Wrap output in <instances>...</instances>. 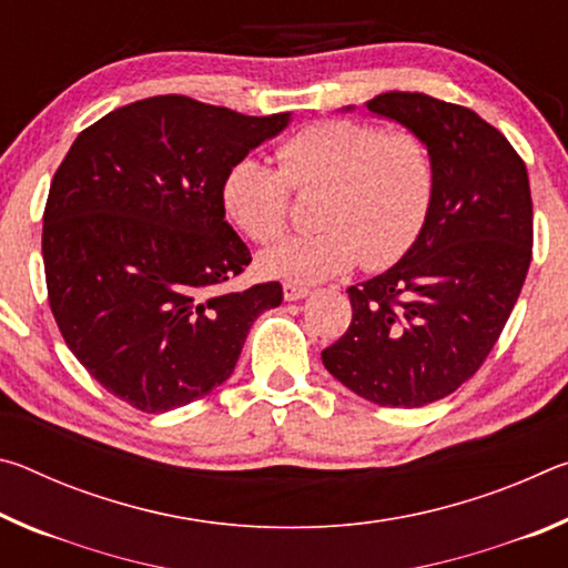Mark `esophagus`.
<instances>
[{
	"label": "esophagus",
	"mask_w": 568,
	"mask_h": 568,
	"mask_svg": "<svg viewBox=\"0 0 568 568\" xmlns=\"http://www.w3.org/2000/svg\"><path fill=\"white\" fill-rule=\"evenodd\" d=\"M313 291L305 285H295V283H283V297L285 301H303V297L311 295Z\"/></svg>",
	"instance_id": "obj_1"
}]
</instances>
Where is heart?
<instances>
[{
  "label": "heart",
  "mask_w": 568,
  "mask_h": 568,
  "mask_svg": "<svg viewBox=\"0 0 568 568\" xmlns=\"http://www.w3.org/2000/svg\"><path fill=\"white\" fill-rule=\"evenodd\" d=\"M277 168L261 158L235 160L223 178V205L261 245L283 237L295 192L321 190L315 225L267 250L261 271L313 285L363 263L383 271L408 253L434 203L436 172L418 134L386 132L355 120L305 124L275 148Z\"/></svg>",
  "instance_id": "1"
}]
</instances>
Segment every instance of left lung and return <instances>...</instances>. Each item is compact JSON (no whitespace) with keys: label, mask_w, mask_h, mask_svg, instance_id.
Here are the masks:
<instances>
[{"label":"left lung","mask_w":568,"mask_h":568,"mask_svg":"<svg viewBox=\"0 0 568 568\" xmlns=\"http://www.w3.org/2000/svg\"><path fill=\"white\" fill-rule=\"evenodd\" d=\"M365 108L426 142L434 203L396 265L348 287L353 321L321 355L361 398L420 408L474 376L501 335L531 265V190L511 142L474 110L423 92Z\"/></svg>","instance_id":"left-lung-1"}]
</instances>
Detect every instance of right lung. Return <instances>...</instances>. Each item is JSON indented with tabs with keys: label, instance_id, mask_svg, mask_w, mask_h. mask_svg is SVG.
I'll list each match as a JSON object with an SVG mask.
<instances>
[{
	"label": "right lung",
	"instance_id": "1",
	"mask_svg": "<svg viewBox=\"0 0 568 568\" xmlns=\"http://www.w3.org/2000/svg\"><path fill=\"white\" fill-rule=\"evenodd\" d=\"M291 112L247 118L182 94L104 114L77 134L44 207L47 295L64 343L112 396L165 413L233 376L281 283L230 293L250 263L220 187Z\"/></svg>",
	"mask_w": 568,
	"mask_h": 568
}]
</instances>
